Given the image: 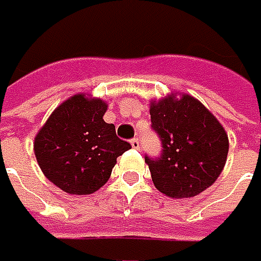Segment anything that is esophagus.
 I'll return each mask as SVG.
<instances>
[{"instance_id":"obj_1","label":"esophagus","mask_w":261,"mask_h":261,"mask_svg":"<svg viewBox=\"0 0 261 261\" xmlns=\"http://www.w3.org/2000/svg\"><path fill=\"white\" fill-rule=\"evenodd\" d=\"M130 145H132L135 150H138V148H140V141L137 140V138H134V140L130 141Z\"/></svg>"}]
</instances>
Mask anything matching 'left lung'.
<instances>
[{"label":"left lung","mask_w":261,"mask_h":261,"mask_svg":"<svg viewBox=\"0 0 261 261\" xmlns=\"http://www.w3.org/2000/svg\"><path fill=\"white\" fill-rule=\"evenodd\" d=\"M151 127L162 141V156L145 163L153 184L172 199L202 193L223 172L229 138L214 114L187 93L150 101Z\"/></svg>","instance_id":"obj_1"}]
</instances>
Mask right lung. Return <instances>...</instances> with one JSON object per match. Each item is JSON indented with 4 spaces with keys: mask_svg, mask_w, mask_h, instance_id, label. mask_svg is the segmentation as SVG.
Wrapping results in <instances>:
<instances>
[{
    "mask_svg": "<svg viewBox=\"0 0 261 261\" xmlns=\"http://www.w3.org/2000/svg\"><path fill=\"white\" fill-rule=\"evenodd\" d=\"M108 103L77 93L61 103L34 140L37 162L48 181L69 195H92L110 179L130 144L105 123Z\"/></svg>",
    "mask_w": 261,
    "mask_h": 261,
    "instance_id": "obj_1",
    "label": "right lung"
}]
</instances>
